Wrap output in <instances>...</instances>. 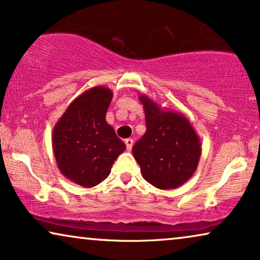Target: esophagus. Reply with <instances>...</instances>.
<instances>
[{"mask_svg":"<svg viewBox=\"0 0 260 260\" xmlns=\"http://www.w3.org/2000/svg\"><path fill=\"white\" fill-rule=\"evenodd\" d=\"M125 145H126V150H130L133 149V145H134V139L133 138H127L125 139Z\"/></svg>","mask_w":260,"mask_h":260,"instance_id":"obj_1","label":"esophagus"}]
</instances>
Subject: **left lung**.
Masks as SVG:
<instances>
[{"instance_id":"1","label":"left lung","mask_w":260,"mask_h":260,"mask_svg":"<svg viewBox=\"0 0 260 260\" xmlns=\"http://www.w3.org/2000/svg\"><path fill=\"white\" fill-rule=\"evenodd\" d=\"M146 133L134 145L133 153L143 178L160 190L176 189L194 174L202 155L197 133L185 116L164 110L145 95Z\"/></svg>"}]
</instances>
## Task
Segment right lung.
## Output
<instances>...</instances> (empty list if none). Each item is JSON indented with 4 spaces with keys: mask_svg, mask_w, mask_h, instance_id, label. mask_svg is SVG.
Segmentation results:
<instances>
[{
    "mask_svg": "<svg viewBox=\"0 0 260 260\" xmlns=\"http://www.w3.org/2000/svg\"><path fill=\"white\" fill-rule=\"evenodd\" d=\"M112 91L93 86L76 97L52 130V150L61 174L83 187H92L110 175L125 150L114 127L105 121Z\"/></svg>",
    "mask_w": 260,
    "mask_h": 260,
    "instance_id": "1",
    "label": "right lung"
}]
</instances>
